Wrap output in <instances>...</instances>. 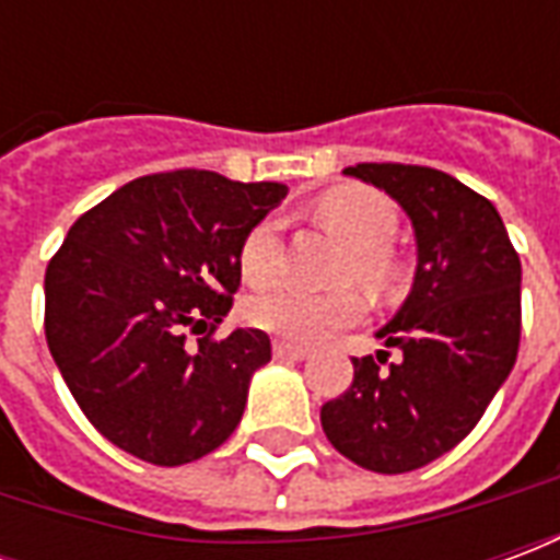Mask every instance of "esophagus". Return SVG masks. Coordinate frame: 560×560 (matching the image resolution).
Masks as SVG:
<instances>
[{"mask_svg":"<svg viewBox=\"0 0 560 560\" xmlns=\"http://www.w3.org/2000/svg\"><path fill=\"white\" fill-rule=\"evenodd\" d=\"M272 353L279 357V360H305L308 357V348L305 345H293V341H276L272 345Z\"/></svg>","mask_w":560,"mask_h":560,"instance_id":"34e87169","label":"esophagus"}]
</instances>
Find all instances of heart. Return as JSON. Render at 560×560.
<instances>
[{"mask_svg": "<svg viewBox=\"0 0 560 560\" xmlns=\"http://www.w3.org/2000/svg\"><path fill=\"white\" fill-rule=\"evenodd\" d=\"M317 221L339 236L351 248V260L345 272L363 279L365 284H387L393 279V260L384 252L396 233V209L387 197L372 188H336L320 197L315 207ZM281 257V224L276 219L257 221L245 233L240 248V269L252 284H264L276 276ZM363 315V300L353 291L315 293L293 288V284H272L255 293L245 303V317L255 327L276 332L281 339L320 341L329 332L351 327Z\"/></svg>", "mask_w": 560, "mask_h": 560, "instance_id": "1", "label": "heart"}]
</instances>
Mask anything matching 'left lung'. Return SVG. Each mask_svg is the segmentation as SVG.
I'll return each mask as SVG.
<instances>
[{
    "instance_id": "obj_1",
    "label": "left lung",
    "mask_w": 560,
    "mask_h": 560,
    "mask_svg": "<svg viewBox=\"0 0 560 560\" xmlns=\"http://www.w3.org/2000/svg\"><path fill=\"white\" fill-rule=\"evenodd\" d=\"M411 219V293L375 336L399 348L353 357V384L320 408L329 444L360 468L405 474L450 453L480 422L518 353L522 264L498 209L450 173L357 164Z\"/></svg>"
}]
</instances>
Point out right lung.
<instances>
[{"instance_id": "right-lung-1", "label": "right lung", "mask_w": 560, "mask_h": 560, "mask_svg": "<svg viewBox=\"0 0 560 560\" xmlns=\"http://www.w3.org/2000/svg\"><path fill=\"white\" fill-rule=\"evenodd\" d=\"M288 195L212 171L140 176L80 215L44 276V332L80 411L152 465H185L240 425L272 360L264 329L185 345L231 312L245 233Z\"/></svg>"}]
</instances>
